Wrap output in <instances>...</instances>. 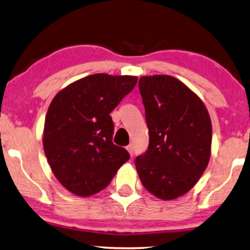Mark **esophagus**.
I'll return each mask as SVG.
<instances>
[{
	"label": "esophagus",
	"mask_w": 250,
	"mask_h": 250,
	"mask_svg": "<svg viewBox=\"0 0 250 250\" xmlns=\"http://www.w3.org/2000/svg\"><path fill=\"white\" fill-rule=\"evenodd\" d=\"M126 150H128L130 155H131V156L133 155V146H132V145H129V146H126Z\"/></svg>",
	"instance_id": "esophagus-1"
}]
</instances>
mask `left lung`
<instances>
[{"instance_id":"obj_1","label":"left lung","mask_w":250,"mask_h":250,"mask_svg":"<svg viewBox=\"0 0 250 250\" xmlns=\"http://www.w3.org/2000/svg\"><path fill=\"white\" fill-rule=\"evenodd\" d=\"M139 90L149 145L136 157L137 172L150 194L178 198L194 187L208 164L209 114L202 100L174 77H140Z\"/></svg>"}]
</instances>
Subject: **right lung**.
I'll return each mask as SVG.
<instances>
[{
  "instance_id": "1",
  "label": "right lung",
  "mask_w": 250,
  "mask_h": 250,
  "mask_svg": "<svg viewBox=\"0 0 250 250\" xmlns=\"http://www.w3.org/2000/svg\"><path fill=\"white\" fill-rule=\"evenodd\" d=\"M137 77L95 73L59 91L45 118L43 146L56 179L77 196L103 190L130 159L114 145L110 113L133 89Z\"/></svg>"
}]
</instances>
